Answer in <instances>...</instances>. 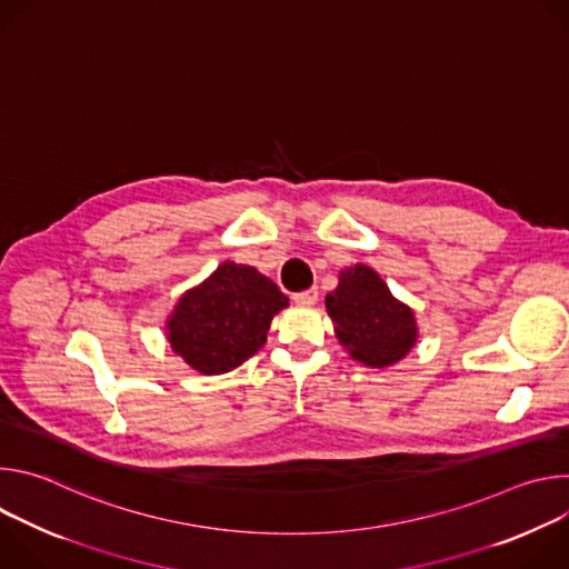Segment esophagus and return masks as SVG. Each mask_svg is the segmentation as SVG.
<instances>
[{"label":"esophagus","instance_id":"34e87169","mask_svg":"<svg viewBox=\"0 0 569 569\" xmlns=\"http://www.w3.org/2000/svg\"><path fill=\"white\" fill-rule=\"evenodd\" d=\"M317 297H319L317 288H308V290H301V292L292 295L295 303H299V306H312L317 301Z\"/></svg>","mask_w":569,"mask_h":569}]
</instances>
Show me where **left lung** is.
Segmentation results:
<instances>
[{
	"label": "left lung",
	"mask_w": 569,
	"mask_h": 569,
	"mask_svg": "<svg viewBox=\"0 0 569 569\" xmlns=\"http://www.w3.org/2000/svg\"><path fill=\"white\" fill-rule=\"evenodd\" d=\"M336 333L353 360L367 367H389L417 342L415 312L396 301L385 281L367 266L340 274V286L327 295Z\"/></svg>",
	"instance_id": "8db88e82"
}]
</instances>
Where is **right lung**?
<instances>
[{
  "label": "right lung",
  "mask_w": 569,
  "mask_h": 569,
  "mask_svg": "<svg viewBox=\"0 0 569 569\" xmlns=\"http://www.w3.org/2000/svg\"><path fill=\"white\" fill-rule=\"evenodd\" d=\"M288 297L252 266L222 263L169 319V342L196 371L218 376L252 358Z\"/></svg>",
  "instance_id": "obj_1"
}]
</instances>
